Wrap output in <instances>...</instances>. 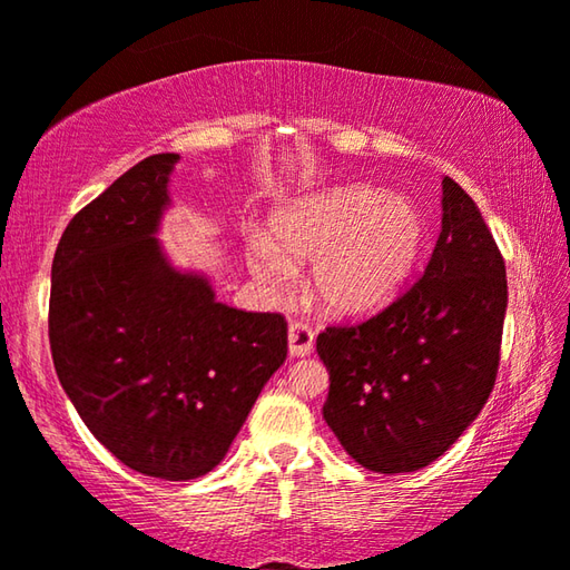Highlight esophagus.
Returning a JSON list of instances; mask_svg holds the SVG:
<instances>
[{"instance_id":"1","label":"esophagus","mask_w":570,"mask_h":570,"mask_svg":"<svg viewBox=\"0 0 570 570\" xmlns=\"http://www.w3.org/2000/svg\"><path fill=\"white\" fill-rule=\"evenodd\" d=\"M287 352L293 358L308 356L313 352V331L305 323H291V328H287Z\"/></svg>"}]
</instances>
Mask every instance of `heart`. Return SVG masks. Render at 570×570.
<instances>
[{
	"instance_id": "heart-1",
	"label": "heart",
	"mask_w": 570,
	"mask_h": 570,
	"mask_svg": "<svg viewBox=\"0 0 570 570\" xmlns=\"http://www.w3.org/2000/svg\"><path fill=\"white\" fill-rule=\"evenodd\" d=\"M425 218L413 200L372 186H344L279 208L269 234L247 232L252 275L269 291L293 283L311 262L313 301L334 318H366L395 301L425 247Z\"/></svg>"
}]
</instances>
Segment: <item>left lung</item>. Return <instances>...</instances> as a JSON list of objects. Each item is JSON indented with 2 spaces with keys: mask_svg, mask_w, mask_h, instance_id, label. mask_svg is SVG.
<instances>
[{
  "mask_svg": "<svg viewBox=\"0 0 570 570\" xmlns=\"http://www.w3.org/2000/svg\"><path fill=\"white\" fill-rule=\"evenodd\" d=\"M443 218L425 273L358 326L326 328L323 420L348 456L405 474L443 456L492 395L507 313L504 259L484 216L443 178Z\"/></svg>",
  "mask_w": 570,
  "mask_h": 570,
  "instance_id": "obj_1",
  "label": "left lung"
}]
</instances>
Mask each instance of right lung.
<instances>
[{
  "label": "right lung",
  "instance_id": "add662e5",
  "mask_svg": "<svg viewBox=\"0 0 570 570\" xmlns=\"http://www.w3.org/2000/svg\"><path fill=\"white\" fill-rule=\"evenodd\" d=\"M180 155L145 157L81 208L50 269V352L96 441L145 476L188 481L226 456L287 356V323L216 301L157 239Z\"/></svg>",
  "mask_w": 570,
  "mask_h": 570
}]
</instances>
